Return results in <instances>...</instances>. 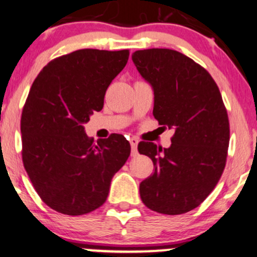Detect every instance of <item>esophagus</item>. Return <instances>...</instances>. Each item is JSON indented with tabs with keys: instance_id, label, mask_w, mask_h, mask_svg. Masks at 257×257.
I'll list each match as a JSON object with an SVG mask.
<instances>
[{
	"instance_id": "obj_1",
	"label": "esophagus",
	"mask_w": 257,
	"mask_h": 257,
	"mask_svg": "<svg viewBox=\"0 0 257 257\" xmlns=\"http://www.w3.org/2000/svg\"><path fill=\"white\" fill-rule=\"evenodd\" d=\"M129 142H131V146H132V155H133V157H135V155L138 154L139 140L136 138H132L131 140H129Z\"/></svg>"
}]
</instances>
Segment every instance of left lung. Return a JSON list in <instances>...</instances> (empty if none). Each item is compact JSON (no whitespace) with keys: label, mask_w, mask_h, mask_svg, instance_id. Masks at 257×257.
<instances>
[{"label":"left lung","mask_w":257,"mask_h":257,"mask_svg":"<svg viewBox=\"0 0 257 257\" xmlns=\"http://www.w3.org/2000/svg\"><path fill=\"white\" fill-rule=\"evenodd\" d=\"M132 58L154 90V117L174 128L170 148L139 144L140 154L154 165V173L140 184V196L159 213H186L212 192L225 167L230 126L222 95L211 74L180 52L149 48Z\"/></svg>","instance_id":"obj_1"}]
</instances>
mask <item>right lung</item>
Masks as SVG:
<instances>
[{
  "mask_svg": "<svg viewBox=\"0 0 257 257\" xmlns=\"http://www.w3.org/2000/svg\"><path fill=\"white\" fill-rule=\"evenodd\" d=\"M129 50H78L51 60L32 84L22 109V162L41 200L69 216L105 203L112 177L131 155L123 135L93 142L84 123L102 110Z\"/></svg>",
  "mask_w": 257,
  "mask_h": 257,
  "instance_id": "obj_1",
  "label": "right lung"
}]
</instances>
